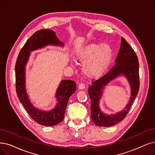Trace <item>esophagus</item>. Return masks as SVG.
<instances>
[{"instance_id": "esophagus-1", "label": "esophagus", "mask_w": 155, "mask_h": 155, "mask_svg": "<svg viewBox=\"0 0 155 155\" xmlns=\"http://www.w3.org/2000/svg\"><path fill=\"white\" fill-rule=\"evenodd\" d=\"M78 88L80 90H83L85 88V84L84 83H80L78 85Z\"/></svg>"}]
</instances>
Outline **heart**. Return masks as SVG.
Returning <instances> with one entry per match:
<instances>
[{
    "mask_svg": "<svg viewBox=\"0 0 155 155\" xmlns=\"http://www.w3.org/2000/svg\"><path fill=\"white\" fill-rule=\"evenodd\" d=\"M113 57V50L106 44L91 43L77 53V58L84 63L83 70L88 76H98L106 71Z\"/></svg>",
    "mask_w": 155,
    "mask_h": 155,
    "instance_id": "1",
    "label": "heart"
}]
</instances>
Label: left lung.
Wrapping results in <instances>:
<instances>
[{"instance_id": "obj_1", "label": "left lung", "mask_w": 155, "mask_h": 155, "mask_svg": "<svg viewBox=\"0 0 155 155\" xmlns=\"http://www.w3.org/2000/svg\"><path fill=\"white\" fill-rule=\"evenodd\" d=\"M116 64L104 75L92 83L88 94L91 100V117L95 124L100 127H111L126 117L137 97L139 90V65L137 54L126 40L121 38L120 49L115 60ZM120 75H125L131 88V97L125 109L115 115L104 114L99 107V101L104 86Z\"/></svg>"}]
</instances>
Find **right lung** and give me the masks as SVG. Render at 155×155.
<instances>
[{"label": "right lung", "mask_w": 155, "mask_h": 155, "mask_svg": "<svg viewBox=\"0 0 155 155\" xmlns=\"http://www.w3.org/2000/svg\"><path fill=\"white\" fill-rule=\"evenodd\" d=\"M50 45L61 46L64 45L57 38L54 31L48 29L37 31L21 48L15 65L16 90L18 99L29 116L35 121L44 126L56 125L64 120L68 100L76 90V82L72 80H63L61 81L55 95L57 103L53 109L49 111L39 110L31 104L25 88V65L30 51Z\"/></svg>", "instance_id": "obj_1"}]
</instances>
